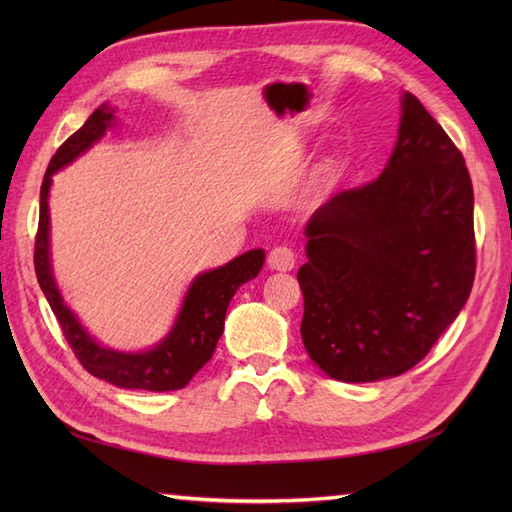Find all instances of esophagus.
I'll return each instance as SVG.
<instances>
[{
  "mask_svg": "<svg viewBox=\"0 0 512 512\" xmlns=\"http://www.w3.org/2000/svg\"><path fill=\"white\" fill-rule=\"evenodd\" d=\"M295 264H297V255H295V250L288 246H275L268 253V266L273 270H281V273H286V270L295 268Z\"/></svg>",
  "mask_w": 512,
  "mask_h": 512,
  "instance_id": "34e87169",
  "label": "esophagus"
}]
</instances>
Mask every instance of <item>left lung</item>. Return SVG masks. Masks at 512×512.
Segmentation results:
<instances>
[{
  "mask_svg": "<svg viewBox=\"0 0 512 512\" xmlns=\"http://www.w3.org/2000/svg\"><path fill=\"white\" fill-rule=\"evenodd\" d=\"M301 339L325 374L372 383L418 365L475 279L473 184L462 151L402 96L385 171L336 193L306 228Z\"/></svg>",
  "mask_w": 512,
  "mask_h": 512,
  "instance_id": "1",
  "label": "left lung"
}]
</instances>
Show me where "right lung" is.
Listing matches in <instances>:
<instances>
[{"instance_id":"1","label":"right lung","mask_w":512,"mask_h":512,"mask_svg":"<svg viewBox=\"0 0 512 512\" xmlns=\"http://www.w3.org/2000/svg\"><path fill=\"white\" fill-rule=\"evenodd\" d=\"M110 105H101L94 110L85 125L74 132L52 156L41 182L39 195V226L35 235V273L37 281L46 295L50 308L57 317L65 341L72 347L79 363L96 378L125 389H147V391H173L189 385V380L200 372L206 361H211L215 345L224 332L226 308L231 303L237 288L244 281L257 277L264 266V250H248L235 257L222 268L204 273L193 281L187 292L184 306L176 328L162 341L156 350L145 354H121L105 350L96 345L72 312L63 306L61 295L50 273L48 257V189L54 171L68 165L76 156L83 154L92 143H96L105 129L112 123Z\"/></svg>"}]
</instances>
